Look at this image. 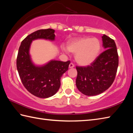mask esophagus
<instances>
[{
	"label": "esophagus",
	"mask_w": 133,
	"mask_h": 133,
	"mask_svg": "<svg viewBox=\"0 0 133 133\" xmlns=\"http://www.w3.org/2000/svg\"><path fill=\"white\" fill-rule=\"evenodd\" d=\"M73 67H74V64L71 63L69 64V68H73Z\"/></svg>",
	"instance_id": "34e87169"
}]
</instances>
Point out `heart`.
<instances>
[{
  "label": "heart",
  "instance_id": "obj_1",
  "mask_svg": "<svg viewBox=\"0 0 133 133\" xmlns=\"http://www.w3.org/2000/svg\"><path fill=\"white\" fill-rule=\"evenodd\" d=\"M101 49L100 41L96 38L82 37L70 41L67 48L62 46L64 52L75 54V59L82 66H88L97 58Z\"/></svg>",
  "mask_w": 133,
  "mask_h": 133
}]
</instances>
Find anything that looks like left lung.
Segmentation results:
<instances>
[{
    "label": "left lung",
    "mask_w": 133,
    "mask_h": 133,
    "mask_svg": "<svg viewBox=\"0 0 133 133\" xmlns=\"http://www.w3.org/2000/svg\"><path fill=\"white\" fill-rule=\"evenodd\" d=\"M104 51L86 67L77 66L76 86L84 95L94 96L108 89L113 83L118 66V55L113 39L102 36Z\"/></svg>",
    "instance_id": "1"
}]
</instances>
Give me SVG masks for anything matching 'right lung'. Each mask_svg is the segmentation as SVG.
I'll use <instances>...</instances> for the list:
<instances>
[{
  "instance_id": "obj_1",
  "label": "right lung",
  "mask_w": 133,
  "mask_h": 133,
  "mask_svg": "<svg viewBox=\"0 0 133 133\" xmlns=\"http://www.w3.org/2000/svg\"><path fill=\"white\" fill-rule=\"evenodd\" d=\"M55 30H40L28 35L22 42L16 59V67L23 86L31 94L41 98L52 97L61 86V78L67 71L70 61L51 60L41 66L35 65L30 54L32 42L36 39L55 40Z\"/></svg>"
}]
</instances>
